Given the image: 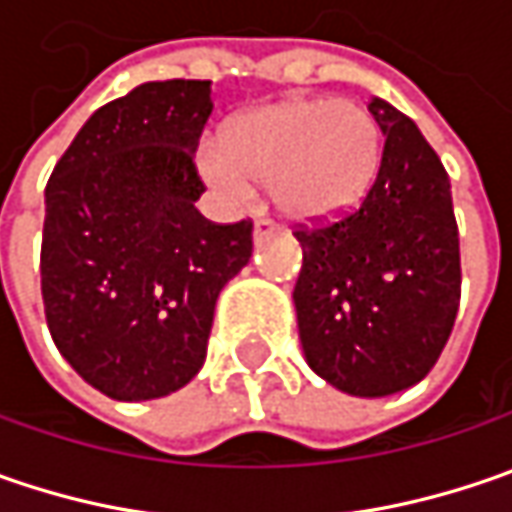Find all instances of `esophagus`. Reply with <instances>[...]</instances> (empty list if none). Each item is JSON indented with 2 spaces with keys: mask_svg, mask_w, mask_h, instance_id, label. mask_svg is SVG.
Here are the masks:
<instances>
[{
  "mask_svg": "<svg viewBox=\"0 0 512 512\" xmlns=\"http://www.w3.org/2000/svg\"><path fill=\"white\" fill-rule=\"evenodd\" d=\"M275 232H278V226H275L269 217H257L255 220V243H263L266 237H272Z\"/></svg>",
  "mask_w": 512,
  "mask_h": 512,
  "instance_id": "obj_1",
  "label": "esophagus"
}]
</instances>
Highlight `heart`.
<instances>
[{
    "instance_id": "obj_1",
    "label": "heart",
    "mask_w": 512,
    "mask_h": 512,
    "mask_svg": "<svg viewBox=\"0 0 512 512\" xmlns=\"http://www.w3.org/2000/svg\"><path fill=\"white\" fill-rule=\"evenodd\" d=\"M381 128L361 102L292 97L246 111L220 143L203 145V177L232 197L266 183L292 220H329L352 209L375 180Z\"/></svg>"
}]
</instances>
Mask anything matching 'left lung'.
Returning <instances> with one entry per match:
<instances>
[{
	"label": "left lung",
	"instance_id": "left-lung-1",
	"mask_svg": "<svg viewBox=\"0 0 512 512\" xmlns=\"http://www.w3.org/2000/svg\"><path fill=\"white\" fill-rule=\"evenodd\" d=\"M369 114L384 134L361 206L303 249L295 312L306 364L358 398L410 389L435 367L456 323L461 257L450 177L407 114L381 97Z\"/></svg>",
	"mask_w": 512,
	"mask_h": 512
}]
</instances>
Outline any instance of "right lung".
Returning <instances> with one entry per match:
<instances>
[{
	"mask_svg": "<svg viewBox=\"0 0 512 512\" xmlns=\"http://www.w3.org/2000/svg\"><path fill=\"white\" fill-rule=\"evenodd\" d=\"M209 79L143 82L79 128L45 189L42 303L62 358L114 401L186 387L214 303L252 257V220L209 223L194 151Z\"/></svg>",
	"mask_w": 512,
	"mask_h": 512,
	"instance_id": "right-lung-1",
	"label": "right lung"
}]
</instances>
